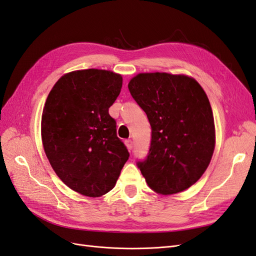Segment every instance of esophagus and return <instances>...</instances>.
<instances>
[{"label": "esophagus", "mask_w": 256, "mask_h": 256, "mask_svg": "<svg viewBox=\"0 0 256 256\" xmlns=\"http://www.w3.org/2000/svg\"><path fill=\"white\" fill-rule=\"evenodd\" d=\"M125 144H126V147H127V148H128V150H132V141H131V140H126L125 141Z\"/></svg>", "instance_id": "1"}]
</instances>
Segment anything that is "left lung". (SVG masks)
<instances>
[{
    "label": "left lung",
    "instance_id": "1",
    "mask_svg": "<svg viewBox=\"0 0 256 256\" xmlns=\"http://www.w3.org/2000/svg\"><path fill=\"white\" fill-rule=\"evenodd\" d=\"M128 88L152 126L148 156L138 164L147 184L162 196L187 190L206 171L216 145L205 90L192 76L168 72L138 74Z\"/></svg>",
    "mask_w": 256,
    "mask_h": 256
}]
</instances>
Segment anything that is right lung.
<instances>
[{"instance_id": "right-lung-1", "label": "right lung", "mask_w": 256, "mask_h": 256, "mask_svg": "<svg viewBox=\"0 0 256 256\" xmlns=\"http://www.w3.org/2000/svg\"><path fill=\"white\" fill-rule=\"evenodd\" d=\"M122 85V76L111 70H74L60 76L46 100V156L60 180L82 196L99 198L111 191L129 158L109 114Z\"/></svg>"}]
</instances>
